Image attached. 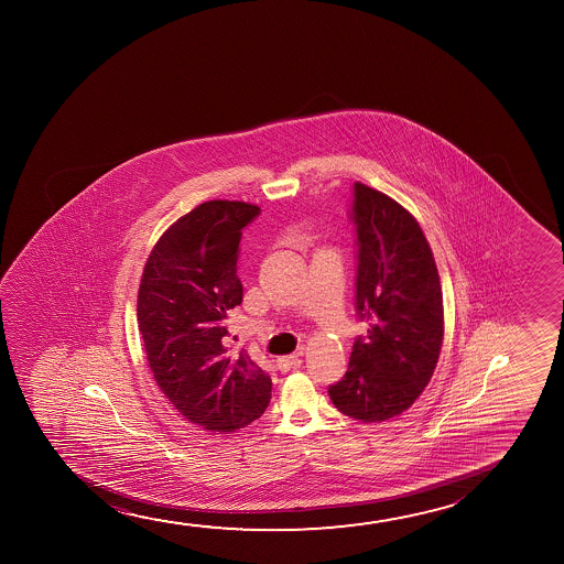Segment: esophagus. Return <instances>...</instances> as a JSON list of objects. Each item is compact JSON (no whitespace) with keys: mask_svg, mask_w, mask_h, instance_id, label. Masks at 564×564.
<instances>
[{"mask_svg":"<svg viewBox=\"0 0 564 564\" xmlns=\"http://www.w3.org/2000/svg\"><path fill=\"white\" fill-rule=\"evenodd\" d=\"M301 355L302 348L299 352H293V355L279 356L278 358V368L281 371H289L291 368H296V366H301Z\"/></svg>","mask_w":564,"mask_h":564,"instance_id":"obj_1","label":"esophagus"}]
</instances>
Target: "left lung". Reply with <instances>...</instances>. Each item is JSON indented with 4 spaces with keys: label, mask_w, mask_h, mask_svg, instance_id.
<instances>
[{
    "label": "left lung",
    "mask_w": 564,
    "mask_h": 564,
    "mask_svg": "<svg viewBox=\"0 0 564 564\" xmlns=\"http://www.w3.org/2000/svg\"><path fill=\"white\" fill-rule=\"evenodd\" d=\"M356 312L368 324L345 378L329 386L335 409L360 422L409 410L440 360L445 319L440 273L416 217L391 196L355 183Z\"/></svg>",
    "instance_id": "obj_1"
}]
</instances>
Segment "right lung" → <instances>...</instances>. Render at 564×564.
<instances>
[{
    "label": "right lung",
    "mask_w": 564,
    "mask_h": 564,
    "mask_svg": "<svg viewBox=\"0 0 564 564\" xmlns=\"http://www.w3.org/2000/svg\"><path fill=\"white\" fill-rule=\"evenodd\" d=\"M260 208L209 200L155 242L140 279L139 329L155 383L191 424L235 432L268 409L271 378L227 347V314L242 302L239 242Z\"/></svg>",
    "instance_id": "right-lung-1"
}]
</instances>
